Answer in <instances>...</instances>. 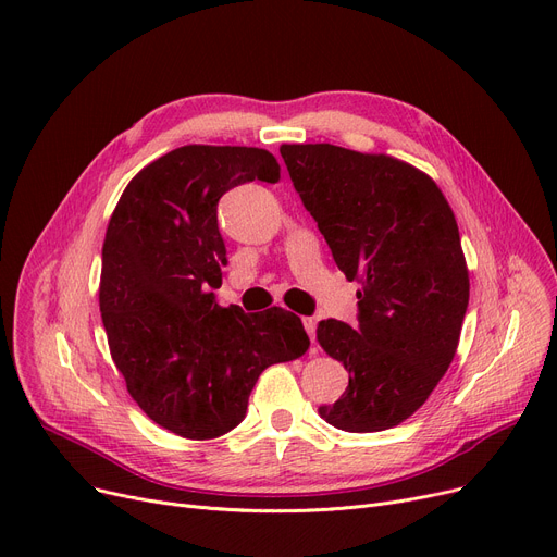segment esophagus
<instances>
[{
	"label": "esophagus",
	"mask_w": 557,
	"mask_h": 557,
	"mask_svg": "<svg viewBox=\"0 0 557 557\" xmlns=\"http://www.w3.org/2000/svg\"><path fill=\"white\" fill-rule=\"evenodd\" d=\"M302 325H305V330H307V334H309L311 343L315 345V318H311V315L302 318Z\"/></svg>",
	"instance_id": "esophagus-1"
}]
</instances>
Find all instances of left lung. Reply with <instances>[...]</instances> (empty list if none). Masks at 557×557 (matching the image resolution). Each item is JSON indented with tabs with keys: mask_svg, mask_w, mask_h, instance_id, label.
<instances>
[{
	"mask_svg": "<svg viewBox=\"0 0 557 557\" xmlns=\"http://www.w3.org/2000/svg\"><path fill=\"white\" fill-rule=\"evenodd\" d=\"M290 181L357 290L352 330L320 320L315 336L349 372L318 413L341 431L397 426L426 401L454 361L470 302L460 234L426 173L334 144H282Z\"/></svg>",
	"mask_w": 557,
	"mask_h": 557,
	"instance_id": "1",
	"label": "left lung"
}]
</instances>
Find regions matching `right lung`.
<instances>
[{"instance_id": "1", "label": "right lung", "mask_w": 557, "mask_h": 557, "mask_svg": "<svg viewBox=\"0 0 557 557\" xmlns=\"http://www.w3.org/2000/svg\"><path fill=\"white\" fill-rule=\"evenodd\" d=\"M277 183L252 146H181L144 166L110 216L99 305L110 355L131 397L162 429L210 441L246 418L259 374L309 347L290 311L221 307L227 263L216 205L232 187Z\"/></svg>"}]
</instances>
